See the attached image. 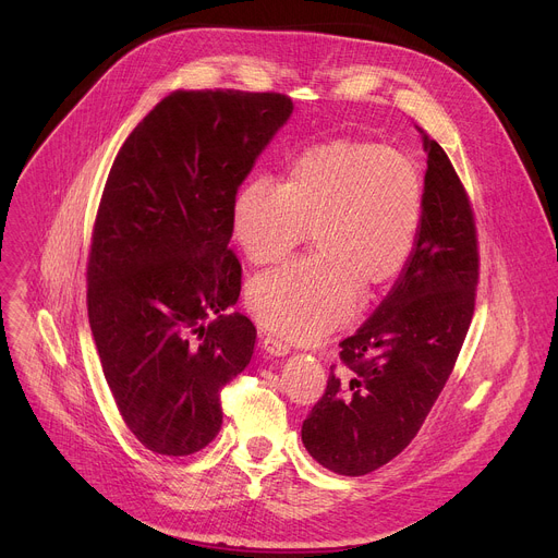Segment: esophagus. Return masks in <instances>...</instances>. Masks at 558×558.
Instances as JSON below:
<instances>
[{"instance_id": "obj_1", "label": "esophagus", "mask_w": 558, "mask_h": 558, "mask_svg": "<svg viewBox=\"0 0 558 558\" xmlns=\"http://www.w3.org/2000/svg\"><path fill=\"white\" fill-rule=\"evenodd\" d=\"M260 338H263V340H260V342H263V349H265L269 355H287V353L291 351L287 342H282V340L269 336V333H263Z\"/></svg>"}]
</instances>
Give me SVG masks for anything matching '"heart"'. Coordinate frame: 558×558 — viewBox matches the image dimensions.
Here are the masks:
<instances>
[{"instance_id":"heart-1","label":"heart","mask_w":558,"mask_h":558,"mask_svg":"<svg viewBox=\"0 0 558 558\" xmlns=\"http://www.w3.org/2000/svg\"><path fill=\"white\" fill-rule=\"evenodd\" d=\"M424 220V181L413 158L368 141L304 149L287 183L260 177L233 207V235L256 267L284 260L311 227L315 256L256 278L247 306L287 340H320L373 293L404 274Z\"/></svg>"}]
</instances>
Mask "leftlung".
Wrapping results in <instances>:
<instances>
[{"label":"left lung","mask_w":558,"mask_h":558,"mask_svg":"<svg viewBox=\"0 0 558 558\" xmlns=\"http://www.w3.org/2000/svg\"><path fill=\"white\" fill-rule=\"evenodd\" d=\"M428 154L424 220L413 260L371 320L340 342L302 444L325 468L368 474L420 433L472 323L480 241L470 196L448 154L420 125Z\"/></svg>","instance_id":"1"}]
</instances>
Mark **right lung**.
<instances>
[{"instance_id": "1", "label": "right lung", "mask_w": 558, "mask_h": 558, "mask_svg": "<svg viewBox=\"0 0 558 558\" xmlns=\"http://www.w3.org/2000/svg\"><path fill=\"white\" fill-rule=\"evenodd\" d=\"M293 104L280 93H172L125 138L88 254V320L117 409L151 452L185 457L222 426V388L256 327L229 238L235 194ZM216 314L214 322L210 315Z\"/></svg>"}]
</instances>
